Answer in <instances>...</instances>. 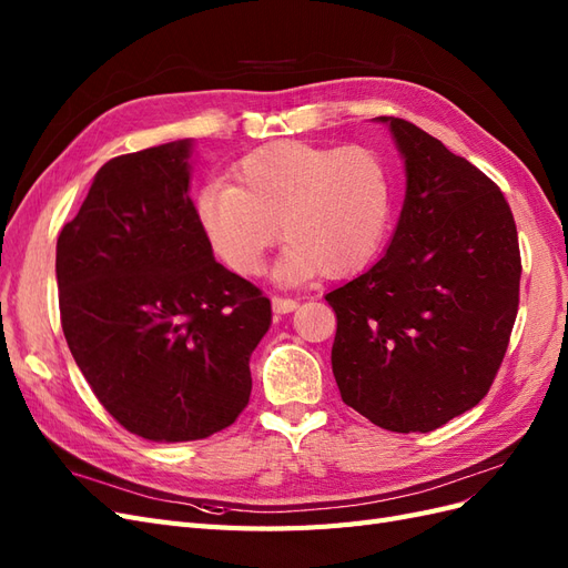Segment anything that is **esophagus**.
I'll return each instance as SVG.
<instances>
[{"label":"esophagus","mask_w":568,"mask_h":568,"mask_svg":"<svg viewBox=\"0 0 568 568\" xmlns=\"http://www.w3.org/2000/svg\"><path fill=\"white\" fill-rule=\"evenodd\" d=\"M296 307H298V301H296V298H284V296H274V298H272V311L280 313V315L294 313Z\"/></svg>","instance_id":"1"}]
</instances>
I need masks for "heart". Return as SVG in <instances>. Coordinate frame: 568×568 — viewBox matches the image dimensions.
Masks as SVG:
<instances>
[{
  "mask_svg": "<svg viewBox=\"0 0 568 568\" xmlns=\"http://www.w3.org/2000/svg\"><path fill=\"white\" fill-rule=\"evenodd\" d=\"M234 182L203 189L199 220L215 253L239 274L261 270L280 234L288 242L274 270L280 282L317 272L346 277L384 242L393 184L384 159L367 146L270 142L239 161Z\"/></svg>",
  "mask_w": 568,
  "mask_h": 568,
  "instance_id": "heart-1",
  "label": "heart"
}]
</instances>
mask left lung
Here are the masks:
<instances>
[{
  "mask_svg": "<svg viewBox=\"0 0 568 568\" xmlns=\"http://www.w3.org/2000/svg\"><path fill=\"white\" fill-rule=\"evenodd\" d=\"M405 203L379 263L324 298L341 398L388 432H434L484 400L519 311L521 255L500 186L436 136L379 115Z\"/></svg>",
  "mask_w": 568,
  "mask_h": 568,
  "instance_id": "1",
  "label": "left lung"
}]
</instances>
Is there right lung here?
Masks as SVG:
<instances>
[{
    "label": "right lung",
    "mask_w": 568,
    "mask_h": 568,
    "mask_svg": "<svg viewBox=\"0 0 568 568\" xmlns=\"http://www.w3.org/2000/svg\"><path fill=\"white\" fill-rule=\"evenodd\" d=\"M189 156L192 140L111 159L57 242L68 348L109 415L156 443L234 424L272 322L263 291L213 257Z\"/></svg>",
    "instance_id": "obj_1"
}]
</instances>
